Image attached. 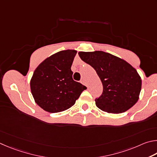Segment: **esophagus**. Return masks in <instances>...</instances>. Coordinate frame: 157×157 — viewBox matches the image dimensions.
Returning a JSON list of instances; mask_svg holds the SVG:
<instances>
[{
	"mask_svg": "<svg viewBox=\"0 0 157 157\" xmlns=\"http://www.w3.org/2000/svg\"><path fill=\"white\" fill-rule=\"evenodd\" d=\"M81 83L83 84V85H84V86H87V84H86V81L84 80V79H82V80L81 81Z\"/></svg>",
	"mask_w": 157,
	"mask_h": 157,
	"instance_id": "esophagus-1",
	"label": "esophagus"
}]
</instances>
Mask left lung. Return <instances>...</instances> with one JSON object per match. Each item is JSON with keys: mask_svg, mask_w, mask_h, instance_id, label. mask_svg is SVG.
Returning <instances> with one entry per match:
<instances>
[{"mask_svg": "<svg viewBox=\"0 0 157 157\" xmlns=\"http://www.w3.org/2000/svg\"><path fill=\"white\" fill-rule=\"evenodd\" d=\"M82 60L97 71L103 92L95 99L96 105L108 113H123L139 99L141 79L137 71L125 60L102 51L79 52Z\"/></svg>", "mask_w": 157, "mask_h": 157, "instance_id": "8db88e82", "label": "left lung"}]
</instances>
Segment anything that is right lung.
Here are the masks:
<instances>
[{"instance_id": "right-lung-1", "label": "right lung", "mask_w": 157, "mask_h": 157, "mask_svg": "<svg viewBox=\"0 0 157 157\" xmlns=\"http://www.w3.org/2000/svg\"><path fill=\"white\" fill-rule=\"evenodd\" d=\"M76 50H63L46 59L36 69L30 81L35 102L41 108L56 113L74 105L87 87L73 80L71 70Z\"/></svg>"}]
</instances>
